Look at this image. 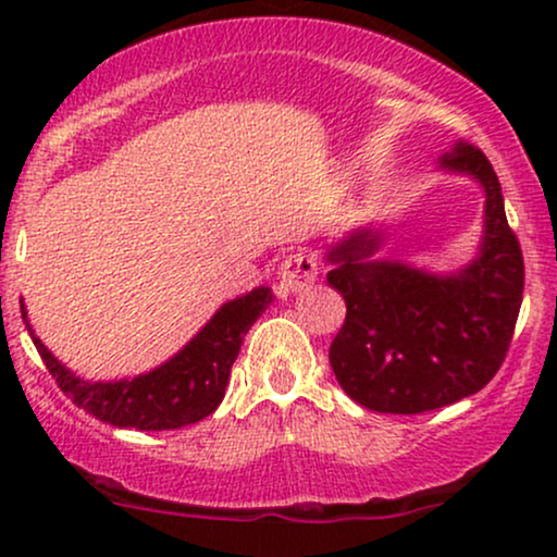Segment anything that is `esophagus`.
I'll use <instances>...</instances> for the list:
<instances>
[{
	"instance_id": "esophagus-1",
	"label": "esophagus",
	"mask_w": 557,
	"mask_h": 557,
	"mask_svg": "<svg viewBox=\"0 0 557 557\" xmlns=\"http://www.w3.org/2000/svg\"><path fill=\"white\" fill-rule=\"evenodd\" d=\"M319 274V264L311 253L306 251H293L280 261L277 267V280H280V290L283 293H293V290H304V287L314 285Z\"/></svg>"
}]
</instances>
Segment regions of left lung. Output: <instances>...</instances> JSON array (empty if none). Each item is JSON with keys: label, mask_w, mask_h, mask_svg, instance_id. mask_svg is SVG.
<instances>
[{"label": "left lung", "mask_w": 557, "mask_h": 557, "mask_svg": "<svg viewBox=\"0 0 557 557\" xmlns=\"http://www.w3.org/2000/svg\"><path fill=\"white\" fill-rule=\"evenodd\" d=\"M437 168L484 190L482 240L463 270L374 259L385 233L372 225L327 248V283L348 309L330 345L332 372L376 413H424L479 393L500 369L519 319L523 257L490 159L461 140Z\"/></svg>", "instance_id": "left-lung-1"}]
</instances>
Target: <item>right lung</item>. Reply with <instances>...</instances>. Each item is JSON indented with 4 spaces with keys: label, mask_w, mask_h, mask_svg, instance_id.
I'll use <instances>...</instances> for the list:
<instances>
[{
    "label": "right lung",
    "mask_w": 557,
    "mask_h": 557,
    "mask_svg": "<svg viewBox=\"0 0 557 557\" xmlns=\"http://www.w3.org/2000/svg\"><path fill=\"white\" fill-rule=\"evenodd\" d=\"M272 298L270 287L259 285L246 296L227 300L170 361L133 380L117 382H91L70 372L34 335L23 304L21 311L38 356L75 406L112 426L162 432L196 424L216 411L225 398L230 369L238 359L243 337L264 314Z\"/></svg>",
    "instance_id": "1"
}]
</instances>
